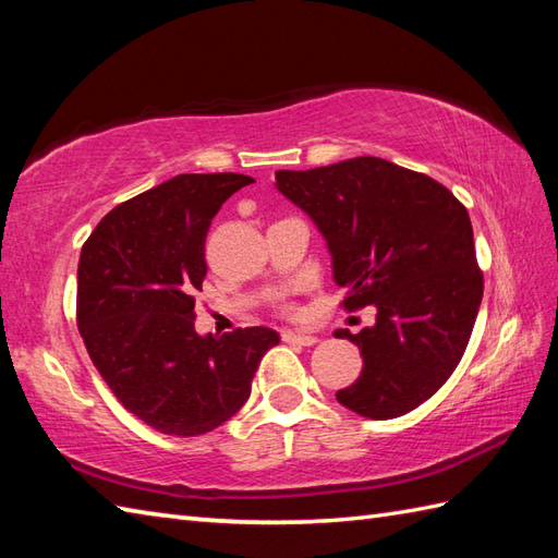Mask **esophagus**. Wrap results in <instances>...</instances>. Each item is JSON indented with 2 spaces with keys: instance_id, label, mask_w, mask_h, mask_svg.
<instances>
[{
  "instance_id": "34e87169",
  "label": "esophagus",
  "mask_w": 558,
  "mask_h": 558,
  "mask_svg": "<svg viewBox=\"0 0 558 558\" xmlns=\"http://www.w3.org/2000/svg\"><path fill=\"white\" fill-rule=\"evenodd\" d=\"M282 340H286V342H294V345L310 348V345H314V342H316L318 338H316V336H310V333H298V330H282Z\"/></svg>"
}]
</instances>
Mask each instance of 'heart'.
Masks as SVG:
<instances>
[{
  "label": "heart",
  "instance_id": "b5f03b06",
  "mask_svg": "<svg viewBox=\"0 0 558 558\" xmlns=\"http://www.w3.org/2000/svg\"><path fill=\"white\" fill-rule=\"evenodd\" d=\"M286 310H288V306H286Z\"/></svg>",
  "mask_w": 558,
  "mask_h": 558
}]
</instances>
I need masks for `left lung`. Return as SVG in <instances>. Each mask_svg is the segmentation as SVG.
<instances>
[{
  "mask_svg": "<svg viewBox=\"0 0 558 558\" xmlns=\"http://www.w3.org/2000/svg\"><path fill=\"white\" fill-rule=\"evenodd\" d=\"M276 186L310 216L348 288V312L376 306L357 336L362 374L336 393L369 420H393L441 388L468 348L484 276L468 208L432 177L384 158L278 170Z\"/></svg>",
  "mask_w": 558,
  "mask_h": 558,
  "instance_id": "obj_1",
  "label": "left lung"
}]
</instances>
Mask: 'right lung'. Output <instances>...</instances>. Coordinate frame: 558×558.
I'll use <instances>...</instances> for the list:
<instances>
[{"label":"right lung","instance_id":"1","mask_svg":"<svg viewBox=\"0 0 558 558\" xmlns=\"http://www.w3.org/2000/svg\"><path fill=\"white\" fill-rule=\"evenodd\" d=\"M254 180L177 174L124 201L81 248L76 326L114 398L170 436L213 432L240 410L276 330H194L206 234L220 206Z\"/></svg>","mask_w":558,"mask_h":558}]
</instances>
